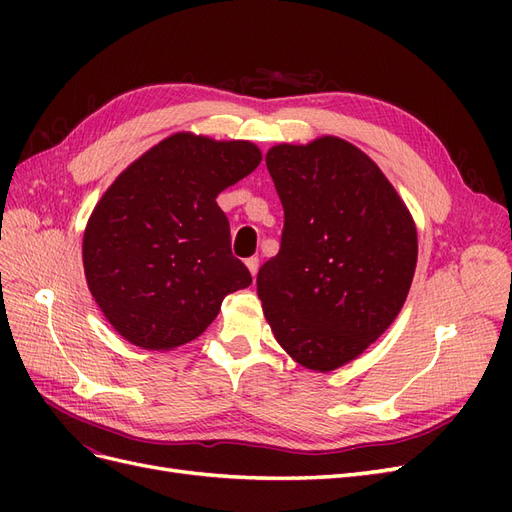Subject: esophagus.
Here are the masks:
<instances>
[{
	"instance_id": "esophagus-1",
	"label": "esophagus",
	"mask_w": 512,
	"mask_h": 512,
	"mask_svg": "<svg viewBox=\"0 0 512 512\" xmlns=\"http://www.w3.org/2000/svg\"><path fill=\"white\" fill-rule=\"evenodd\" d=\"M258 265H260V260H258L256 256H252V258H247V260H245V267L250 269V273H252V275H256V273H258Z\"/></svg>"
}]
</instances>
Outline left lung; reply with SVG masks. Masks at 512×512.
I'll list each match as a JSON object with an SVG mask.
<instances>
[{"mask_svg": "<svg viewBox=\"0 0 512 512\" xmlns=\"http://www.w3.org/2000/svg\"><path fill=\"white\" fill-rule=\"evenodd\" d=\"M267 168L284 207L277 256L256 286L294 361L331 371L391 327L416 269L412 215L361 149L335 136L277 145Z\"/></svg>", "mask_w": 512, "mask_h": 512, "instance_id": "obj_1", "label": "left lung"}]
</instances>
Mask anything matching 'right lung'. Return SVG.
<instances>
[{"mask_svg": "<svg viewBox=\"0 0 512 512\" xmlns=\"http://www.w3.org/2000/svg\"><path fill=\"white\" fill-rule=\"evenodd\" d=\"M247 141L173 134L115 179L91 213L83 265L106 320L130 344L170 350L218 316L252 275L230 252L215 198L260 164Z\"/></svg>", "mask_w": 512, "mask_h": 512, "instance_id": "add662e5", "label": "right lung"}]
</instances>
